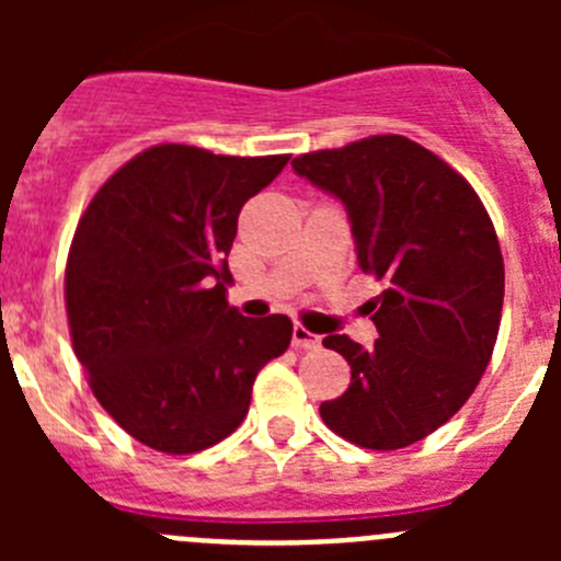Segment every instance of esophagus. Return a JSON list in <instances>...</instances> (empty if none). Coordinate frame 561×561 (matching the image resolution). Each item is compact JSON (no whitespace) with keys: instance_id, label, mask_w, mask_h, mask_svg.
I'll return each mask as SVG.
<instances>
[{"instance_id":"34e87169","label":"esophagus","mask_w":561,"mask_h":561,"mask_svg":"<svg viewBox=\"0 0 561 561\" xmlns=\"http://www.w3.org/2000/svg\"><path fill=\"white\" fill-rule=\"evenodd\" d=\"M320 342H323V340H320L317 334H311L306 325L295 323V329H291V345H295V348H304V351L320 348Z\"/></svg>"}]
</instances>
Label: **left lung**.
Wrapping results in <instances>:
<instances>
[{
  "label": "left lung",
  "mask_w": 561,
  "mask_h": 561,
  "mask_svg": "<svg viewBox=\"0 0 561 561\" xmlns=\"http://www.w3.org/2000/svg\"><path fill=\"white\" fill-rule=\"evenodd\" d=\"M297 176L342 202L379 340L329 334L351 385L320 404L325 427L365 449H401L447 424L492 359L505 272L497 232L472 185L433 151L379 134L291 160Z\"/></svg>",
  "instance_id": "left-lung-1"
}]
</instances>
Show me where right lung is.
<instances>
[{
  "label": "right lung",
  "instance_id": "obj_1",
  "mask_svg": "<svg viewBox=\"0 0 561 561\" xmlns=\"http://www.w3.org/2000/svg\"><path fill=\"white\" fill-rule=\"evenodd\" d=\"M286 162L153 146L78 221L64 277L72 348L103 410L146 447L187 455L225 440L257 370L289 348V317L227 304L238 213Z\"/></svg>",
  "mask_w": 561,
  "mask_h": 561
}]
</instances>
